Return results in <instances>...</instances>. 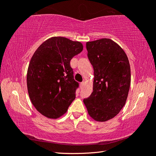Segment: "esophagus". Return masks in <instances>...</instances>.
Wrapping results in <instances>:
<instances>
[{"instance_id": "obj_1", "label": "esophagus", "mask_w": 156, "mask_h": 156, "mask_svg": "<svg viewBox=\"0 0 156 156\" xmlns=\"http://www.w3.org/2000/svg\"><path fill=\"white\" fill-rule=\"evenodd\" d=\"M84 82H82V83H80V88L83 87L84 86Z\"/></svg>"}]
</instances>
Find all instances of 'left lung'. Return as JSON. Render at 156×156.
Returning a JSON list of instances; mask_svg holds the SVG:
<instances>
[{
  "mask_svg": "<svg viewBox=\"0 0 156 156\" xmlns=\"http://www.w3.org/2000/svg\"><path fill=\"white\" fill-rule=\"evenodd\" d=\"M86 48L94 80L93 92L83 102L93 119L105 122L125 106L131 84L130 65L124 50L111 39L87 42Z\"/></svg>",
  "mask_w": 156,
  "mask_h": 156,
  "instance_id": "obj_1",
  "label": "left lung"
}]
</instances>
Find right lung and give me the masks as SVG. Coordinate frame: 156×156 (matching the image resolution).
<instances>
[{
  "mask_svg": "<svg viewBox=\"0 0 156 156\" xmlns=\"http://www.w3.org/2000/svg\"><path fill=\"white\" fill-rule=\"evenodd\" d=\"M83 49L80 42L52 37L34 52L27 69V90L31 103L41 114L59 118L76 98L79 84L73 78L70 60Z\"/></svg>",
  "mask_w": 156,
  "mask_h": 156,
  "instance_id": "right-lung-1",
  "label": "right lung"
}]
</instances>
